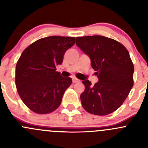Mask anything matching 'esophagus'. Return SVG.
I'll list each match as a JSON object with an SVG mask.
<instances>
[{"label": "esophagus", "mask_w": 148, "mask_h": 148, "mask_svg": "<svg viewBox=\"0 0 148 148\" xmlns=\"http://www.w3.org/2000/svg\"><path fill=\"white\" fill-rule=\"evenodd\" d=\"M72 81H73V83H78V82H79V80L78 79H77V78H73V79H72Z\"/></svg>", "instance_id": "34e87169"}]
</instances>
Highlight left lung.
I'll return each instance as SVG.
<instances>
[{
  "instance_id": "left-lung-1",
  "label": "left lung",
  "mask_w": 148,
  "mask_h": 148,
  "mask_svg": "<svg viewBox=\"0 0 148 148\" xmlns=\"http://www.w3.org/2000/svg\"><path fill=\"white\" fill-rule=\"evenodd\" d=\"M77 45L89 56L99 82L92 85L84 80L80 95L82 107L95 115H107L117 110L133 86L134 66L122 44L102 36L77 37Z\"/></svg>"
}]
</instances>
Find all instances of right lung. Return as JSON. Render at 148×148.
<instances>
[{
  "instance_id": "1",
  "label": "right lung",
  "mask_w": 148,
  "mask_h": 148,
  "mask_svg": "<svg viewBox=\"0 0 148 148\" xmlns=\"http://www.w3.org/2000/svg\"><path fill=\"white\" fill-rule=\"evenodd\" d=\"M75 37L42 38L30 44L16 66V86L23 103L34 112L49 114L60 106L70 77L56 71L65 52L75 44Z\"/></svg>"
}]
</instances>
